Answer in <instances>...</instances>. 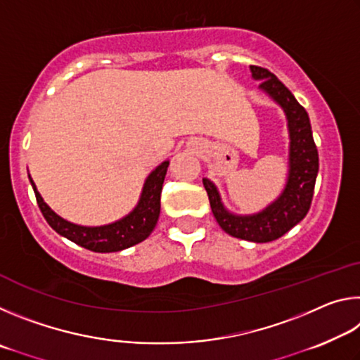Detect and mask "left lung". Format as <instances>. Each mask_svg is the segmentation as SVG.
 I'll use <instances>...</instances> for the list:
<instances>
[{"label":"left lung","instance_id":"left-lung-1","mask_svg":"<svg viewBox=\"0 0 360 360\" xmlns=\"http://www.w3.org/2000/svg\"><path fill=\"white\" fill-rule=\"evenodd\" d=\"M251 72L255 81H260L259 89L283 108L288 119L290 139L289 173L284 191L275 202L257 214L238 216L225 210L217 187L210 179L203 178V186L208 192L212 214L225 233L246 241L268 243L278 240L307 216L314 193L319 157L308 112L295 100L290 90L265 68L252 65Z\"/></svg>","mask_w":360,"mask_h":360}]
</instances>
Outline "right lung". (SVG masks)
<instances>
[{"instance_id": "1", "label": "right lung", "mask_w": 360, "mask_h": 360, "mask_svg": "<svg viewBox=\"0 0 360 360\" xmlns=\"http://www.w3.org/2000/svg\"><path fill=\"white\" fill-rule=\"evenodd\" d=\"M168 165V160L163 162L162 165H158L148 176L139 202L130 214L122 217L120 221L100 225V227H84V225L65 221L63 217H60L57 212L49 208L47 203H44L33 179L30 176L28 178L30 182H32L36 202H38L42 216H44L47 224L58 235L65 236V238L76 243L79 246L89 249V251L117 252L122 251V249L135 246L138 243L144 241L152 233V230H154L158 216H160V195Z\"/></svg>"}]
</instances>
